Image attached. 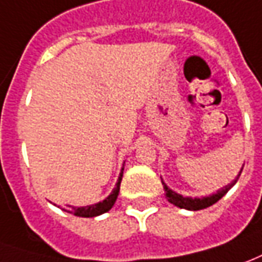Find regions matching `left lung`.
Segmentation results:
<instances>
[{"label": "left lung", "mask_w": 262, "mask_h": 262, "mask_svg": "<svg viewBox=\"0 0 262 262\" xmlns=\"http://www.w3.org/2000/svg\"><path fill=\"white\" fill-rule=\"evenodd\" d=\"M244 167V166H243ZM241 171H243V169L239 170L238 176L234 179L233 182L230 183V184H227L226 187L220 188L217 193H214V194L211 195H207V197H183L182 194H177L176 191H173L171 188H169L167 186H166V183L163 182V188H164V191H166V199L171 203V204H174V206H177V207L180 208H186V210H191V211H197V210H203V208H207L210 207V206H213L214 203H217V201L220 200L223 195L226 194L227 191L230 190V188L233 187L234 184L237 183V180H238L239 174H241Z\"/></svg>", "instance_id": "obj_1"}]
</instances>
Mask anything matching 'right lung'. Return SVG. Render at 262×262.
<instances>
[{"mask_svg":"<svg viewBox=\"0 0 262 262\" xmlns=\"http://www.w3.org/2000/svg\"><path fill=\"white\" fill-rule=\"evenodd\" d=\"M122 177H123V167H122V171H120V174H119L116 187L113 188L112 193L107 195L103 201H99V203H96V204H91V206H86V207H74V206H68L67 208L62 207V210H63V211H68V213L74 214V215H78V217H96V215H100V214L109 211V210L113 207L116 199H118Z\"/></svg>","mask_w":262,"mask_h":262,"instance_id":"1","label":"right lung"}]
</instances>
